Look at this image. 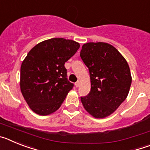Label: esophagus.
<instances>
[{
  "instance_id": "obj_1",
  "label": "esophagus",
  "mask_w": 150,
  "mask_h": 150,
  "mask_svg": "<svg viewBox=\"0 0 150 150\" xmlns=\"http://www.w3.org/2000/svg\"><path fill=\"white\" fill-rule=\"evenodd\" d=\"M75 86H76V88H77V87H79V81L76 82V83H75Z\"/></svg>"
}]
</instances>
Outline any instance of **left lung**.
Instances as JSON below:
<instances>
[{
	"label": "left lung",
	"instance_id": "1",
	"mask_svg": "<svg viewBox=\"0 0 150 150\" xmlns=\"http://www.w3.org/2000/svg\"><path fill=\"white\" fill-rule=\"evenodd\" d=\"M80 57L91 79V91L81 97L82 104L95 118L107 117L128 96L132 84L129 66L114 46L103 42L85 43Z\"/></svg>",
	"mask_w": 150,
	"mask_h": 150
}]
</instances>
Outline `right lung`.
Here are the masks:
<instances>
[{
	"label": "right lung",
	"instance_id": "add662e5",
	"mask_svg": "<svg viewBox=\"0 0 150 150\" xmlns=\"http://www.w3.org/2000/svg\"><path fill=\"white\" fill-rule=\"evenodd\" d=\"M79 48V43L71 40L52 38L36 45L24 59L21 91L37 114L46 116L55 112L73 88L64 64Z\"/></svg>",
	"mask_w": 150,
	"mask_h": 150
}]
</instances>
